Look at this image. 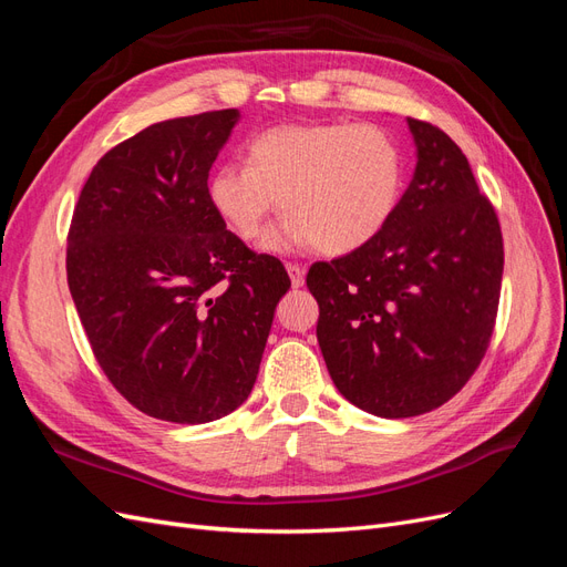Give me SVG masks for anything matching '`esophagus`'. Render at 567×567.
Masks as SVG:
<instances>
[{
  "mask_svg": "<svg viewBox=\"0 0 567 567\" xmlns=\"http://www.w3.org/2000/svg\"><path fill=\"white\" fill-rule=\"evenodd\" d=\"M286 271H288V277H290V286H293V288H300L305 284V269L300 265L286 262Z\"/></svg>",
  "mask_w": 567,
  "mask_h": 567,
  "instance_id": "1",
  "label": "esophagus"
}]
</instances>
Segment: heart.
<instances>
[{"label":"heart","mask_w":567,"mask_h":567,"mask_svg":"<svg viewBox=\"0 0 567 567\" xmlns=\"http://www.w3.org/2000/svg\"><path fill=\"white\" fill-rule=\"evenodd\" d=\"M404 188V151L371 123H288L248 144V167L225 163L208 179V200L244 241L262 236L269 215L286 217L267 234L269 250L317 246L346 255L379 236Z\"/></svg>","instance_id":"heart-1"}]
</instances>
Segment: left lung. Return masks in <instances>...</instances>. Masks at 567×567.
<instances>
[{"label":"left lung","mask_w":567,"mask_h":567,"mask_svg":"<svg viewBox=\"0 0 567 567\" xmlns=\"http://www.w3.org/2000/svg\"><path fill=\"white\" fill-rule=\"evenodd\" d=\"M406 123L416 169L388 227L307 271L326 369L342 398L383 419L425 414L468 383L504 274L499 217L468 158L440 127Z\"/></svg>","instance_id":"8db88e82"}]
</instances>
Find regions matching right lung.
<instances>
[{
  "instance_id": "right-lung-1",
  "label": "right lung",
  "mask_w": 567,
  "mask_h": 567,
  "mask_svg": "<svg viewBox=\"0 0 567 567\" xmlns=\"http://www.w3.org/2000/svg\"><path fill=\"white\" fill-rule=\"evenodd\" d=\"M238 111L156 123L113 146L84 182L65 271L99 367L144 414L208 423L255 385L290 279L208 200Z\"/></svg>"
}]
</instances>
